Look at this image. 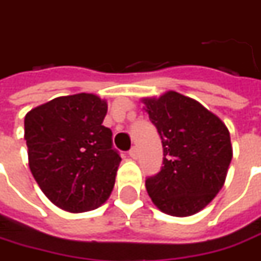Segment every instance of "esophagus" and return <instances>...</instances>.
Instances as JSON below:
<instances>
[{
	"label": "esophagus",
	"instance_id": "esophagus-1",
	"mask_svg": "<svg viewBox=\"0 0 261 261\" xmlns=\"http://www.w3.org/2000/svg\"><path fill=\"white\" fill-rule=\"evenodd\" d=\"M128 154H130L131 159H137V156H139V150H137V147H136V146L131 147L130 151H128Z\"/></svg>",
	"mask_w": 261,
	"mask_h": 261
}]
</instances>
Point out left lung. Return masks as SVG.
Wrapping results in <instances>:
<instances>
[{"label":"left lung","mask_w":261,"mask_h":261,"mask_svg":"<svg viewBox=\"0 0 261 261\" xmlns=\"http://www.w3.org/2000/svg\"><path fill=\"white\" fill-rule=\"evenodd\" d=\"M143 102L163 146V166L146 179L148 196L169 215L196 214L224 185L232 159L228 128L198 101L175 91Z\"/></svg>","instance_id":"1"}]
</instances>
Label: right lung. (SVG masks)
Instances as JSON below:
<instances>
[{
	"label": "right lung",
	"mask_w": 261,
	"mask_h": 261,
	"mask_svg": "<svg viewBox=\"0 0 261 261\" xmlns=\"http://www.w3.org/2000/svg\"><path fill=\"white\" fill-rule=\"evenodd\" d=\"M108 105L92 94L59 96L24 118L29 166L43 193L69 212L102 205L115 184L120 153L102 125Z\"/></svg>",
	"instance_id": "obj_1"
}]
</instances>
